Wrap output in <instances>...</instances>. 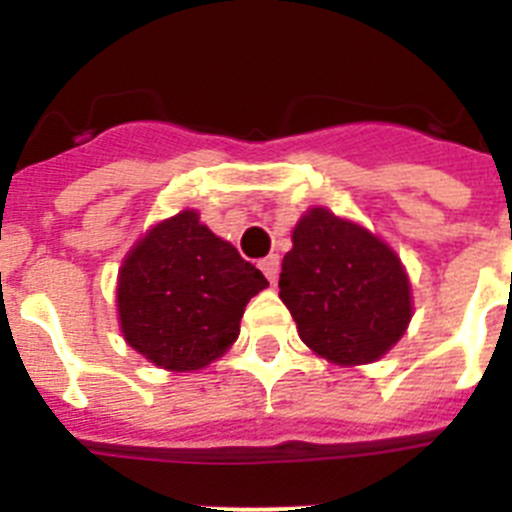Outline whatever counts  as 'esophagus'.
<instances>
[{
    "instance_id": "1",
    "label": "esophagus",
    "mask_w": 512,
    "mask_h": 512,
    "mask_svg": "<svg viewBox=\"0 0 512 512\" xmlns=\"http://www.w3.org/2000/svg\"><path fill=\"white\" fill-rule=\"evenodd\" d=\"M261 271H264V277L269 279L271 284L277 282L279 277V256L277 253H271V256H266V259H261Z\"/></svg>"
}]
</instances>
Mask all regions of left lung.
Masks as SVG:
<instances>
[{
	"mask_svg": "<svg viewBox=\"0 0 512 512\" xmlns=\"http://www.w3.org/2000/svg\"><path fill=\"white\" fill-rule=\"evenodd\" d=\"M279 297L302 341L336 364L387 354L413 315L400 259L361 225L312 207L292 233Z\"/></svg>",
	"mask_w": 512,
	"mask_h": 512,
	"instance_id": "8db88e82",
	"label": "left lung"
}]
</instances>
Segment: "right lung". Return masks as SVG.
Returning <instances> with one entry per match:
<instances>
[{
  "mask_svg": "<svg viewBox=\"0 0 512 512\" xmlns=\"http://www.w3.org/2000/svg\"><path fill=\"white\" fill-rule=\"evenodd\" d=\"M266 277L184 210L158 223L120 269L117 310L125 341L171 372L210 364L241 333L248 300Z\"/></svg>",
  "mask_w": 512,
  "mask_h": 512,
  "instance_id": "add662e5",
  "label": "right lung"
}]
</instances>
